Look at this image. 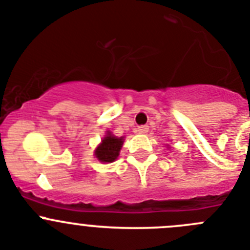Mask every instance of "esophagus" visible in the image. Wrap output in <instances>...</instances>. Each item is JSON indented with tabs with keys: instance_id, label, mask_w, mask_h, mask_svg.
I'll list each match as a JSON object with an SVG mask.
<instances>
[{
	"instance_id": "1",
	"label": "esophagus",
	"mask_w": 250,
	"mask_h": 250,
	"mask_svg": "<svg viewBox=\"0 0 250 250\" xmlns=\"http://www.w3.org/2000/svg\"><path fill=\"white\" fill-rule=\"evenodd\" d=\"M137 131L140 132V134H145V132L148 131V126L147 125H140V126L137 127Z\"/></svg>"
}]
</instances>
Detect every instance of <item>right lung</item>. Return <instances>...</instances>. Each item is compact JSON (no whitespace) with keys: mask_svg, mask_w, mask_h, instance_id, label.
I'll list each match as a JSON object with an SVG mask.
<instances>
[{"mask_svg":"<svg viewBox=\"0 0 250 250\" xmlns=\"http://www.w3.org/2000/svg\"><path fill=\"white\" fill-rule=\"evenodd\" d=\"M123 137H115L113 135L107 134L103 139L102 144L98 146L95 150V156L99 161L102 162H113L115 161L116 157L119 156V151H120L121 145L124 143Z\"/></svg>","mask_w":250,"mask_h":250,"instance_id":"obj_1","label":"right lung"}]
</instances>
